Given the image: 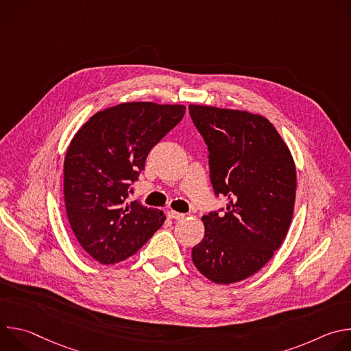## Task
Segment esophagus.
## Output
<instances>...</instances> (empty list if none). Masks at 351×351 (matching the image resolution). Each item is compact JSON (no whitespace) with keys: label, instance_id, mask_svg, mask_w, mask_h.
<instances>
[{"label":"esophagus","instance_id":"34e87169","mask_svg":"<svg viewBox=\"0 0 351 351\" xmlns=\"http://www.w3.org/2000/svg\"><path fill=\"white\" fill-rule=\"evenodd\" d=\"M168 218L178 221V219H183L184 214H180V213H176V211H168Z\"/></svg>","mask_w":351,"mask_h":351}]
</instances>
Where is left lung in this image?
Here are the masks:
<instances>
[{"mask_svg":"<svg viewBox=\"0 0 351 351\" xmlns=\"http://www.w3.org/2000/svg\"><path fill=\"white\" fill-rule=\"evenodd\" d=\"M189 112L208 147L214 193L228 198L223 214L202 218L206 233L191 258L218 285L240 282L258 272L287 234L297 186L294 161L261 115L193 104Z\"/></svg>","mask_w":351,"mask_h":351,"instance_id":"obj_1","label":"left lung"}]
</instances>
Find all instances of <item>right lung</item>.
Here are the masks:
<instances>
[{
	"label": "right lung",
	"instance_id": "obj_1",
	"mask_svg": "<svg viewBox=\"0 0 351 351\" xmlns=\"http://www.w3.org/2000/svg\"><path fill=\"white\" fill-rule=\"evenodd\" d=\"M184 111V106L122 103L94 114L73 136L64 162L66 214L77 241L99 264L129 258L162 226V211L128 203L129 189Z\"/></svg>",
	"mask_w": 351,
	"mask_h": 351
}]
</instances>
